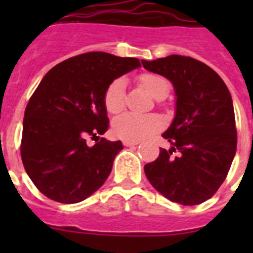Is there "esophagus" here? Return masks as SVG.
Segmentation results:
<instances>
[{
	"label": "esophagus",
	"instance_id": "esophagus-1",
	"mask_svg": "<svg viewBox=\"0 0 253 253\" xmlns=\"http://www.w3.org/2000/svg\"><path fill=\"white\" fill-rule=\"evenodd\" d=\"M123 144L126 147H131V146H136V144H139V142H136V140H123Z\"/></svg>",
	"mask_w": 253,
	"mask_h": 253
}]
</instances>
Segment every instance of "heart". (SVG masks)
I'll use <instances>...</instances> for the list:
<instances>
[{
	"label": "heart",
	"instance_id": "obj_1",
	"mask_svg": "<svg viewBox=\"0 0 253 253\" xmlns=\"http://www.w3.org/2000/svg\"><path fill=\"white\" fill-rule=\"evenodd\" d=\"M140 85L152 97H158L164 89H168V84L163 77L158 75H143L139 79ZM103 103L107 113L118 114L125 107V80L117 79L105 90ZM163 127L162 119L155 115H135L123 114L114 119L113 131L114 134L125 140H140Z\"/></svg>",
	"mask_w": 253,
	"mask_h": 253
}]
</instances>
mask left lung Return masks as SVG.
I'll list each match as a JSON object with an SVG mask.
<instances>
[{
    "label": "left lung",
    "mask_w": 253,
    "mask_h": 253,
    "mask_svg": "<svg viewBox=\"0 0 253 253\" xmlns=\"http://www.w3.org/2000/svg\"><path fill=\"white\" fill-rule=\"evenodd\" d=\"M142 64L168 79L176 93V114L163 134L172 147L144 166L147 178L172 202L202 204L223 184L235 156L231 94L215 71L193 57L170 55ZM176 150L179 156L172 157Z\"/></svg>",
    "instance_id": "1"
}]
</instances>
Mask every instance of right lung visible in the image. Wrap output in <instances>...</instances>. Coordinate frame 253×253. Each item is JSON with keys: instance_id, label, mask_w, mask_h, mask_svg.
<instances>
[{"instance_id": "1", "label": "right lung", "mask_w": 253, "mask_h": 253, "mask_svg": "<svg viewBox=\"0 0 253 253\" xmlns=\"http://www.w3.org/2000/svg\"><path fill=\"white\" fill-rule=\"evenodd\" d=\"M136 57L81 53L47 72L26 106L21 156L26 172L45 197L77 204L106 181L122 142L99 139L109 128L106 87L139 68ZM94 138V146L86 139Z\"/></svg>"}]
</instances>
